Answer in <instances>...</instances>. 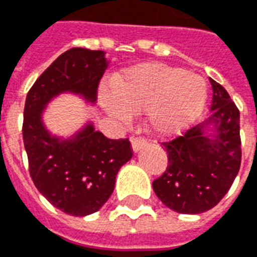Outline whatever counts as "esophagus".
<instances>
[{
	"label": "esophagus",
	"instance_id": "esophagus-1",
	"mask_svg": "<svg viewBox=\"0 0 257 257\" xmlns=\"http://www.w3.org/2000/svg\"><path fill=\"white\" fill-rule=\"evenodd\" d=\"M145 145H146V141L144 138H141V137H134V138H131V148L134 152H140L142 148H144Z\"/></svg>",
	"mask_w": 257,
	"mask_h": 257
}]
</instances>
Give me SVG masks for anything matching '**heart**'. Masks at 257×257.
I'll return each mask as SVG.
<instances>
[{
	"label": "heart",
	"mask_w": 257,
	"mask_h": 257,
	"mask_svg": "<svg viewBox=\"0 0 257 257\" xmlns=\"http://www.w3.org/2000/svg\"><path fill=\"white\" fill-rule=\"evenodd\" d=\"M113 94L103 92L105 112L123 123L146 111L154 134L172 137L196 120L207 100L206 81L192 71L164 63H145L127 70L112 82Z\"/></svg>",
	"instance_id": "heart-1"
}]
</instances>
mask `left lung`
<instances>
[{
  "instance_id": "8db88e82",
  "label": "left lung",
  "mask_w": 257,
  "mask_h": 257,
  "mask_svg": "<svg viewBox=\"0 0 257 257\" xmlns=\"http://www.w3.org/2000/svg\"><path fill=\"white\" fill-rule=\"evenodd\" d=\"M211 115L183 136L164 142L167 171L153 190L167 207L181 214L213 209L226 195L240 171V111L214 80Z\"/></svg>"
}]
</instances>
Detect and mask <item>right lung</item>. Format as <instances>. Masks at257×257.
Wrapping results in <instances>:
<instances>
[{
    "label": "right lung",
    "mask_w": 257,
    "mask_h": 257,
    "mask_svg": "<svg viewBox=\"0 0 257 257\" xmlns=\"http://www.w3.org/2000/svg\"><path fill=\"white\" fill-rule=\"evenodd\" d=\"M107 66L104 51L70 48L42 73L27 94L23 140L32 181L54 207L74 217L96 213L107 202L119 169L133 157L130 141L109 140L92 123L61 140L50 134L42 115L47 104L65 92L94 104Z\"/></svg>",
    "instance_id": "add662e5"
}]
</instances>
